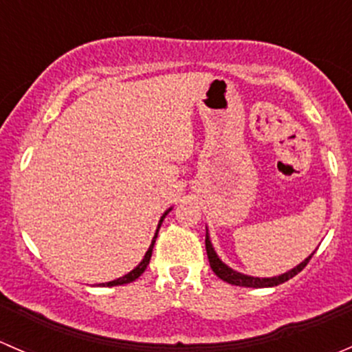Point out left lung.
<instances>
[{
	"label": "left lung",
	"mask_w": 352,
	"mask_h": 352,
	"mask_svg": "<svg viewBox=\"0 0 352 352\" xmlns=\"http://www.w3.org/2000/svg\"><path fill=\"white\" fill-rule=\"evenodd\" d=\"M205 248H206V256H208V261H210V267L213 270V273H215L220 280L227 281V283L235 285V286H245V288H267V286H278V285L285 283V281H288L289 278L296 276V274H298L300 271H302L303 267L309 264L311 256H314V254H310L305 261H303V263H300L298 266L293 267V270H289L288 273L280 274V276L254 278V276H248V274L237 273V271H234L232 267L227 266L226 263H222V261H220V257L217 256L215 249H213L212 242H210L208 230H206V235H205Z\"/></svg>",
	"instance_id": "8db88e82"
}]
</instances>
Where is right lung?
I'll return each mask as SVG.
<instances>
[{
	"label": "right lung",
	"mask_w": 352,
	"mask_h": 352,
	"mask_svg": "<svg viewBox=\"0 0 352 352\" xmlns=\"http://www.w3.org/2000/svg\"><path fill=\"white\" fill-rule=\"evenodd\" d=\"M169 212H171V208H169L168 212H164V215H162V217H161V220H159V226H157V230H155V235H154V239H152V242H151L149 249H147L146 256H144V259L140 261V264H139V266H137L135 270H132V271H130V273H126L125 276L118 278V280H113V281H108V283H101V286H118V285H126V283H132V281H135L137 278H139L140 274H142L144 271L147 270V266H149L151 256H152V249H154L155 239H157V232H159V227H161L162 220H164V217L168 215Z\"/></svg>",
	"instance_id": "add662e5"
}]
</instances>
